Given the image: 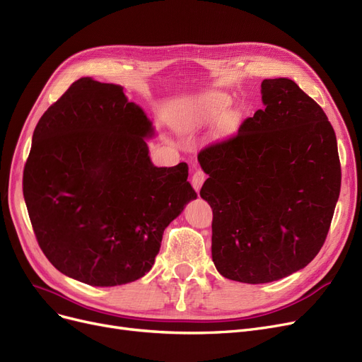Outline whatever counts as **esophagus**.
<instances>
[{
	"instance_id": "obj_1",
	"label": "esophagus",
	"mask_w": 362,
	"mask_h": 362,
	"mask_svg": "<svg viewBox=\"0 0 362 362\" xmlns=\"http://www.w3.org/2000/svg\"><path fill=\"white\" fill-rule=\"evenodd\" d=\"M206 177H207V176H206V174H204L202 170L195 168V171H194V174H192V179H191V185H192V188H194L197 192H198L199 188H202V186H203Z\"/></svg>"
}]
</instances>
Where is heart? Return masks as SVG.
<instances>
[{
    "label": "heart",
    "instance_id": "b5f03b06",
    "mask_svg": "<svg viewBox=\"0 0 362 362\" xmlns=\"http://www.w3.org/2000/svg\"><path fill=\"white\" fill-rule=\"evenodd\" d=\"M230 105V98L219 93H207L195 98L176 103L170 110V117L177 127H192L203 120L216 119L226 107Z\"/></svg>",
    "mask_w": 362,
    "mask_h": 362
}]
</instances>
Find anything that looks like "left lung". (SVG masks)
<instances>
[{"label": "left lung", "instance_id": "8db88e82", "mask_svg": "<svg viewBox=\"0 0 362 362\" xmlns=\"http://www.w3.org/2000/svg\"><path fill=\"white\" fill-rule=\"evenodd\" d=\"M264 109L198 160L199 195L213 210L211 258L242 284L296 273L324 246L340 194L336 132L313 98L289 78H265Z\"/></svg>", "mask_w": 362, "mask_h": 362}]
</instances>
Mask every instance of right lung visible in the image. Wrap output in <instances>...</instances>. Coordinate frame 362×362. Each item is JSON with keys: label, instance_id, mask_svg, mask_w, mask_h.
Returning <instances> with one entry per match:
<instances>
[{"label": "right lung", "instance_id": "add662e5", "mask_svg": "<svg viewBox=\"0 0 362 362\" xmlns=\"http://www.w3.org/2000/svg\"><path fill=\"white\" fill-rule=\"evenodd\" d=\"M152 134L122 88L90 77L40 117L23 198L38 246L62 274L117 286L152 269L164 230L197 198L185 163L152 164Z\"/></svg>", "mask_w": 362, "mask_h": 362}]
</instances>
